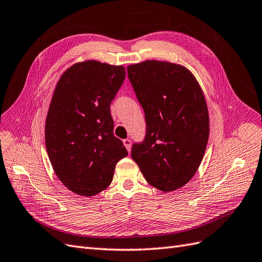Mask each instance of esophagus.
<instances>
[{"label":"esophagus","instance_id":"1","mask_svg":"<svg viewBox=\"0 0 262 262\" xmlns=\"http://www.w3.org/2000/svg\"><path fill=\"white\" fill-rule=\"evenodd\" d=\"M123 143H124V146L127 149V151L130 152L131 150V140L130 139H124L123 140Z\"/></svg>","mask_w":262,"mask_h":262}]
</instances>
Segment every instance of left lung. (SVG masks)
<instances>
[{
    "label": "left lung",
    "mask_w": 262,
    "mask_h": 262,
    "mask_svg": "<svg viewBox=\"0 0 262 262\" xmlns=\"http://www.w3.org/2000/svg\"><path fill=\"white\" fill-rule=\"evenodd\" d=\"M145 118V136L131 157L145 180L164 192L184 186L199 168L209 139V113L188 69L149 60L126 69Z\"/></svg>",
    "instance_id": "obj_1"
}]
</instances>
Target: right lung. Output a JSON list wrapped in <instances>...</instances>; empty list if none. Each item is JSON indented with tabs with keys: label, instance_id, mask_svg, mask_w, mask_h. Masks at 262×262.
<instances>
[{
	"label": "right lung",
	"instance_id": "obj_1",
	"mask_svg": "<svg viewBox=\"0 0 262 262\" xmlns=\"http://www.w3.org/2000/svg\"><path fill=\"white\" fill-rule=\"evenodd\" d=\"M125 69L98 61L76 63L57 82L46 121V145L55 174L72 192L93 196L109 187L127 156L113 135L110 105Z\"/></svg>",
	"mask_w": 262,
	"mask_h": 262
}]
</instances>
